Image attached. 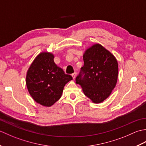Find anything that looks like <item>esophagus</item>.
Masks as SVG:
<instances>
[{"instance_id":"obj_1","label":"esophagus","mask_w":146,"mask_h":146,"mask_svg":"<svg viewBox=\"0 0 146 146\" xmlns=\"http://www.w3.org/2000/svg\"><path fill=\"white\" fill-rule=\"evenodd\" d=\"M76 73H73V74H71V76H72L73 79H75V78H76Z\"/></svg>"}]
</instances>
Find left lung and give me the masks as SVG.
Returning <instances> with one entry per match:
<instances>
[{"label": "left lung", "mask_w": 146, "mask_h": 146, "mask_svg": "<svg viewBox=\"0 0 146 146\" xmlns=\"http://www.w3.org/2000/svg\"><path fill=\"white\" fill-rule=\"evenodd\" d=\"M84 65L76 78L84 94L95 104L107 99L116 86L119 66L115 57L100 44L86 49Z\"/></svg>", "instance_id": "left-lung-1"}]
</instances>
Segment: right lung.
Returning a JSON list of instances; mask_svg holds the SVG:
<instances>
[{"mask_svg":"<svg viewBox=\"0 0 146 146\" xmlns=\"http://www.w3.org/2000/svg\"><path fill=\"white\" fill-rule=\"evenodd\" d=\"M51 52H42L33 61L26 75V86L37 103L51 107L60 99L64 86L73 80L54 61Z\"/></svg>","mask_w":146,"mask_h":146,"instance_id":"obj_1","label":"right lung"}]
</instances>
